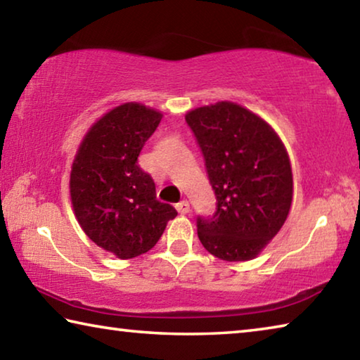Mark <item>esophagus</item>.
Here are the masks:
<instances>
[{"instance_id":"1","label":"esophagus","mask_w":360,"mask_h":360,"mask_svg":"<svg viewBox=\"0 0 360 360\" xmlns=\"http://www.w3.org/2000/svg\"><path fill=\"white\" fill-rule=\"evenodd\" d=\"M176 210H178L179 214H187V212L191 211V203H188L187 200H182V202L176 203Z\"/></svg>"}]
</instances>
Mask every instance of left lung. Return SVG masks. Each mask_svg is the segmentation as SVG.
Here are the masks:
<instances>
[{"instance_id":"1","label":"left lung","mask_w":360,"mask_h":360,"mask_svg":"<svg viewBox=\"0 0 360 360\" xmlns=\"http://www.w3.org/2000/svg\"><path fill=\"white\" fill-rule=\"evenodd\" d=\"M216 195L212 216L197 217L206 251L227 262L254 259L288 219L292 169L281 139L259 115L230 101L186 115Z\"/></svg>"}]
</instances>
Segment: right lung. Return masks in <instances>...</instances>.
<instances>
[{"instance_id":"1","label":"right lung","mask_w":360,"mask_h":360,"mask_svg":"<svg viewBox=\"0 0 360 360\" xmlns=\"http://www.w3.org/2000/svg\"><path fill=\"white\" fill-rule=\"evenodd\" d=\"M162 114L125 103L96 120L84 136L71 168L70 192L85 235L119 259L138 257L157 245L178 216L157 200L150 174L138 165Z\"/></svg>"}]
</instances>
